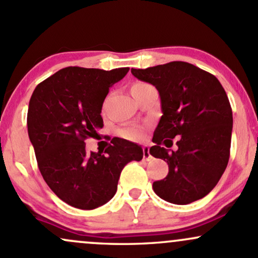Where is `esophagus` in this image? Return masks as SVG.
Segmentation results:
<instances>
[{
    "label": "esophagus",
    "mask_w": 258,
    "mask_h": 258,
    "mask_svg": "<svg viewBox=\"0 0 258 258\" xmlns=\"http://www.w3.org/2000/svg\"><path fill=\"white\" fill-rule=\"evenodd\" d=\"M152 158V155L149 154V148L147 146L143 147V159L144 160H149Z\"/></svg>",
    "instance_id": "obj_1"
}]
</instances>
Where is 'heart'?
Here are the masks:
<instances>
[{
  "instance_id": "heart-1",
  "label": "heart",
  "mask_w": 258,
  "mask_h": 258,
  "mask_svg": "<svg viewBox=\"0 0 258 258\" xmlns=\"http://www.w3.org/2000/svg\"><path fill=\"white\" fill-rule=\"evenodd\" d=\"M147 86H149V84H147V83H135L131 88V92H132V90H136V89H141V88H144ZM121 135H122V137L126 138V140L140 141L144 137V131H143V128H141V127L131 126V127H126V128H123L122 131H121Z\"/></svg>"
}]
</instances>
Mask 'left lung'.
<instances>
[{"mask_svg":"<svg viewBox=\"0 0 258 258\" xmlns=\"http://www.w3.org/2000/svg\"><path fill=\"white\" fill-rule=\"evenodd\" d=\"M131 72L153 84L160 97L163 115L149 153L165 160L169 172L153 182L154 192L174 205L207 196L230 157L233 111L224 88L213 75L182 61ZM176 137L178 151L169 152L166 149Z\"/></svg>","mask_w":258,"mask_h":258,"instance_id":"8db88e82","label":"left lung"}]
</instances>
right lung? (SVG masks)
I'll list each match as a JSON object with an SVG mask.
<instances>
[{
  "label": "right lung",
  "mask_w": 258,
  "mask_h": 258,
  "mask_svg": "<svg viewBox=\"0 0 258 258\" xmlns=\"http://www.w3.org/2000/svg\"><path fill=\"white\" fill-rule=\"evenodd\" d=\"M128 70L66 67L38 84L30 98L28 135L39 170L53 194L75 208L109 202L123 166L143 158L142 147L123 138H112L104 153H87L84 143L103 128L100 114L109 88Z\"/></svg>",
  "instance_id": "add662e5"
}]
</instances>
